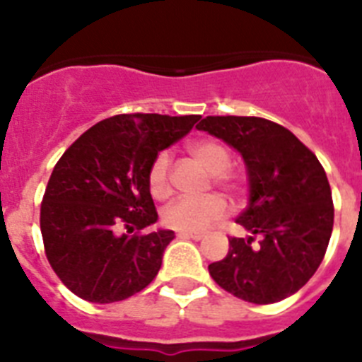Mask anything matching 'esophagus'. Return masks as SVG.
I'll list each match as a JSON object with an SVG mask.
<instances>
[{
    "instance_id": "34e87169",
    "label": "esophagus",
    "mask_w": 362,
    "mask_h": 362,
    "mask_svg": "<svg viewBox=\"0 0 362 362\" xmlns=\"http://www.w3.org/2000/svg\"><path fill=\"white\" fill-rule=\"evenodd\" d=\"M178 237H180V238H192V240H203L204 233H199V231H178Z\"/></svg>"
}]
</instances>
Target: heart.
Returning a JSON list of instances; mask_svg holds the SVG:
<instances>
[{
    "mask_svg": "<svg viewBox=\"0 0 362 362\" xmlns=\"http://www.w3.org/2000/svg\"><path fill=\"white\" fill-rule=\"evenodd\" d=\"M189 153L204 165L210 173H214L216 180L223 186H233V180L223 173L231 165V156L223 144L210 139L189 142ZM170 159L165 152L153 158L148 170V187L156 199H165L170 193L169 180ZM227 214V203L220 195H206V197H180L175 203L165 206L163 223L178 229V231H203L214 221L221 220Z\"/></svg>",
    "mask_w": 362,
    "mask_h": 362,
    "instance_id": "b5f03b06",
    "label": "heart"
}]
</instances>
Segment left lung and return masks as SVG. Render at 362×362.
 Segmentation results:
<instances>
[{
  "instance_id": "obj_1",
  "label": "left lung",
  "mask_w": 362,
  "mask_h": 362,
  "mask_svg": "<svg viewBox=\"0 0 362 362\" xmlns=\"http://www.w3.org/2000/svg\"><path fill=\"white\" fill-rule=\"evenodd\" d=\"M197 129L240 153L250 192L237 218L250 237L231 238L226 257L209 264L210 276L247 303L291 297L314 276L331 240L334 209L325 170L291 131L264 118L206 116Z\"/></svg>"
}]
</instances>
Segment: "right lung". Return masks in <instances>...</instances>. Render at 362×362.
I'll return each instance as SVG.
<instances>
[{
    "instance_id": "right-lung-1",
    "label": "right lung",
    "mask_w": 362,
    "mask_h": 362,
    "mask_svg": "<svg viewBox=\"0 0 362 362\" xmlns=\"http://www.w3.org/2000/svg\"><path fill=\"white\" fill-rule=\"evenodd\" d=\"M201 116L118 115L82 133L54 167L41 204V235L58 278L90 303L142 291L158 276L170 229L131 235L158 221L148 187L153 158Z\"/></svg>"
}]
</instances>
